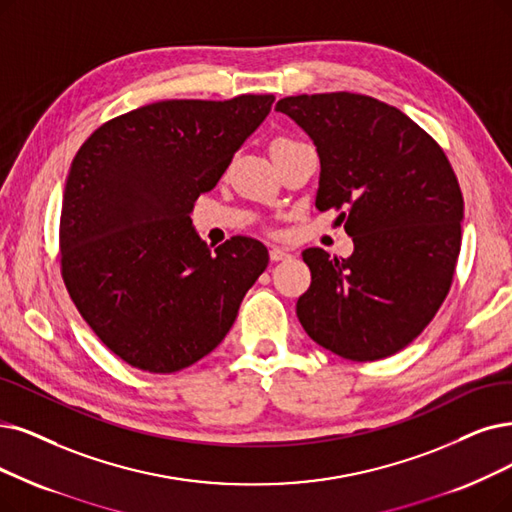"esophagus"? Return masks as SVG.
Returning a JSON list of instances; mask_svg holds the SVG:
<instances>
[{
	"label": "esophagus",
	"mask_w": 512,
	"mask_h": 512,
	"mask_svg": "<svg viewBox=\"0 0 512 512\" xmlns=\"http://www.w3.org/2000/svg\"><path fill=\"white\" fill-rule=\"evenodd\" d=\"M269 256H271V260H273V262H279V260H288V258H290V254L285 252V250H281V248H271Z\"/></svg>",
	"instance_id": "34e87169"
}]
</instances>
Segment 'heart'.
Returning <instances> with one entry per match:
<instances>
[{"instance_id":"b5f03b06","label":"heart","mask_w":512,"mask_h":512,"mask_svg":"<svg viewBox=\"0 0 512 512\" xmlns=\"http://www.w3.org/2000/svg\"><path fill=\"white\" fill-rule=\"evenodd\" d=\"M283 142H292L290 138H277V140H273V145L271 147H275V145H283Z\"/></svg>"}]
</instances>
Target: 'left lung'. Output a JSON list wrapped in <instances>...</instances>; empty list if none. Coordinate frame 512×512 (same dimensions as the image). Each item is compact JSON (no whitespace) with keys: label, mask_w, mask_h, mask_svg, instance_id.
<instances>
[{"label":"left lung","mask_w":512,"mask_h":512,"mask_svg":"<svg viewBox=\"0 0 512 512\" xmlns=\"http://www.w3.org/2000/svg\"><path fill=\"white\" fill-rule=\"evenodd\" d=\"M315 142L321 174L315 206L340 212L349 258L302 252L311 288L296 315L323 349L376 361L405 349L433 321L452 288L464 199L437 140L399 109L365 94L281 98Z\"/></svg>","instance_id":"1"}]
</instances>
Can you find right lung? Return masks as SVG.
<instances>
[{
    "label": "right lung",
    "instance_id": "add662e5",
    "mask_svg": "<svg viewBox=\"0 0 512 512\" xmlns=\"http://www.w3.org/2000/svg\"><path fill=\"white\" fill-rule=\"evenodd\" d=\"M273 94L161 100L109 119L79 147L60 212V273L111 353L174 374L212 353L269 264L258 239L210 248L193 229Z\"/></svg>",
    "mask_w": 512,
    "mask_h": 512
}]
</instances>
